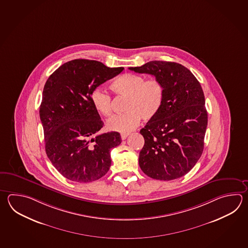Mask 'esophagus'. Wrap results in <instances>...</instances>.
<instances>
[{
	"label": "esophagus",
	"mask_w": 248,
	"mask_h": 248,
	"mask_svg": "<svg viewBox=\"0 0 248 248\" xmlns=\"http://www.w3.org/2000/svg\"><path fill=\"white\" fill-rule=\"evenodd\" d=\"M128 136H129V133H122L121 139L124 140H125Z\"/></svg>",
	"instance_id": "obj_1"
}]
</instances>
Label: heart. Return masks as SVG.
I'll list each match as a JSON object with an SVG mask.
<instances>
[{"instance_id": "obj_1", "label": "heart", "mask_w": 248, "mask_h": 248, "mask_svg": "<svg viewBox=\"0 0 248 248\" xmlns=\"http://www.w3.org/2000/svg\"><path fill=\"white\" fill-rule=\"evenodd\" d=\"M110 89L116 96L126 97L124 113L112 116L107 121L108 130L129 133L140 124V118L148 121L156 116L164 100V86L157 78L147 79L141 75L125 73L116 78L110 84ZM92 104L98 113L109 116L112 113L111 97L101 88L91 93Z\"/></svg>"}]
</instances>
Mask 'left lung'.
Instances as JSON below:
<instances>
[{
	"label": "left lung",
	"instance_id": "8db88e82",
	"mask_svg": "<svg viewBox=\"0 0 248 248\" xmlns=\"http://www.w3.org/2000/svg\"><path fill=\"white\" fill-rule=\"evenodd\" d=\"M129 70L155 77L164 86L162 108L140 130L145 144L140 167L158 180H173L190 171L202 155L207 125L200 82L182 64L151 61Z\"/></svg>",
	"mask_w": 248,
	"mask_h": 248
}]
</instances>
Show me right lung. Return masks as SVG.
Wrapping results in <instances>:
<instances>
[{"label": "right lung", "instance_id": "obj_1", "mask_svg": "<svg viewBox=\"0 0 248 248\" xmlns=\"http://www.w3.org/2000/svg\"><path fill=\"white\" fill-rule=\"evenodd\" d=\"M123 70L75 59L60 66L46 82L40 107L46 153L56 170L71 181L93 182L109 170L110 150L121 144V136L116 132L97 134L103 122L90 95Z\"/></svg>", "mask_w": 248, "mask_h": 248}]
</instances>
